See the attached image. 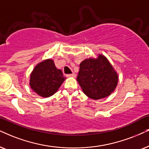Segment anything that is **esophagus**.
I'll return each mask as SVG.
<instances>
[{"label": "esophagus", "instance_id": "34e87169", "mask_svg": "<svg viewBox=\"0 0 149 149\" xmlns=\"http://www.w3.org/2000/svg\"><path fill=\"white\" fill-rule=\"evenodd\" d=\"M67 77H72V78H76V75L74 73H71V74H69V75H67Z\"/></svg>", "mask_w": 149, "mask_h": 149}]
</instances>
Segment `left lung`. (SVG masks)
I'll return each mask as SVG.
<instances>
[{"instance_id":"8db88e82","label":"left lung","mask_w":149,"mask_h":149,"mask_svg":"<svg viewBox=\"0 0 149 149\" xmlns=\"http://www.w3.org/2000/svg\"><path fill=\"white\" fill-rule=\"evenodd\" d=\"M77 81L86 96L100 100L114 91L118 76L108 59L100 54L97 58H90L80 63Z\"/></svg>"}]
</instances>
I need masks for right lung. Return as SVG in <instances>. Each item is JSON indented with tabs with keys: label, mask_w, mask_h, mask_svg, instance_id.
<instances>
[{
	"label": "right lung",
	"mask_w": 149,
	"mask_h": 149,
	"mask_svg": "<svg viewBox=\"0 0 149 149\" xmlns=\"http://www.w3.org/2000/svg\"><path fill=\"white\" fill-rule=\"evenodd\" d=\"M66 79L52 59L38 63L30 75L29 85L38 95L48 97L54 95Z\"/></svg>",
	"instance_id": "1"
}]
</instances>
